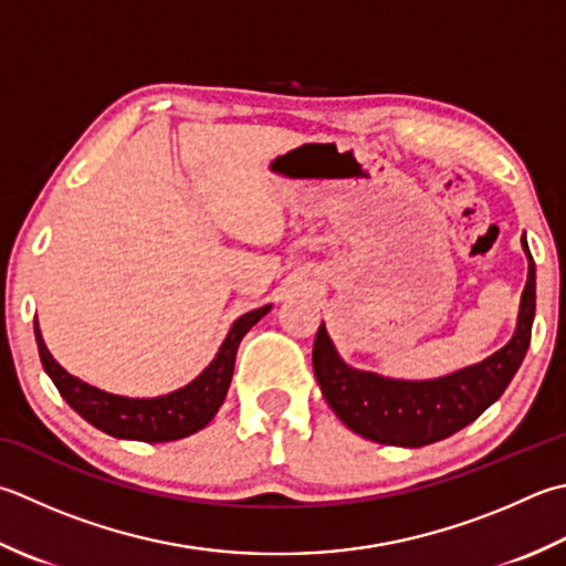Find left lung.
Here are the masks:
<instances>
[{
	"label": "left lung",
	"mask_w": 566,
	"mask_h": 566,
	"mask_svg": "<svg viewBox=\"0 0 566 566\" xmlns=\"http://www.w3.org/2000/svg\"><path fill=\"white\" fill-rule=\"evenodd\" d=\"M530 270L515 336L491 358L447 378L409 382L363 373L338 358L326 326L314 340V373L326 402L356 434L390 447H427L457 434L505 392L523 363L535 318V262L523 238Z\"/></svg>",
	"instance_id": "1"
}]
</instances>
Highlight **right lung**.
I'll list each match as a JSON object with an SVG mask.
<instances>
[{"mask_svg":"<svg viewBox=\"0 0 566 566\" xmlns=\"http://www.w3.org/2000/svg\"><path fill=\"white\" fill-rule=\"evenodd\" d=\"M268 312L270 306H262L245 316H240L235 324H232L230 334L223 340V346H220L213 363H210L193 382H188L181 390H176L171 395L154 397V400H129V397L109 395L73 378L71 373H65L61 365L53 360L46 343L41 338L36 321H33V334H36L43 370L49 373L53 385L59 387L63 400L69 402L85 422H91L109 437L159 444V441H174L188 434H196L198 429H203L210 419L216 417L232 380V368H235V353L240 340Z\"/></svg>","mask_w":566,"mask_h":566,"instance_id":"add662e5","label":"right lung"}]
</instances>
